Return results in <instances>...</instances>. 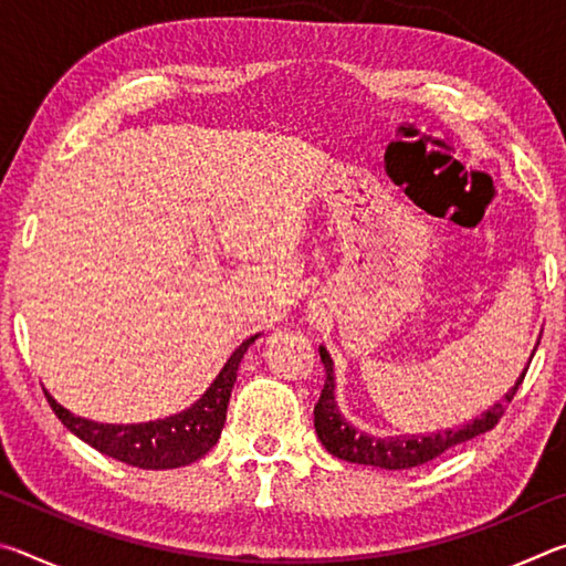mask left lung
Wrapping results in <instances>:
<instances>
[{
  "label": "left lung",
  "instance_id": "left-lung-1",
  "mask_svg": "<svg viewBox=\"0 0 566 566\" xmlns=\"http://www.w3.org/2000/svg\"><path fill=\"white\" fill-rule=\"evenodd\" d=\"M536 347H539V339L534 344L530 361L534 357ZM319 357H322L324 369H327L322 397L317 401V407H314V429H317L319 442L329 454L344 459V462L369 464L379 469H411V467L427 464L439 454H444L447 449L490 432V429L496 427V421L502 419L506 405L514 399L516 389H520L522 379L526 375V369H530V364H526L522 375L516 377L514 387L506 391L496 405H492L490 409L482 411V415L474 417L472 421H467V424H462L459 429H442V432H432V434L375 437L349 424L347 417L342 415V409L337 405V377H334V361L329 357L327 347H319Z\"/></svg>",
  "mask_w": 566,
  "mask_h": 566
}]
</instances>
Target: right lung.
<instances>
[{
    "instance_id": "right-lung-1",
    "label": "right lung",
    "mask_w": 566,
    "mask_h": 566,
    "mask_svg": "<svg viewBox=\"0 0 566 566\" xmlns=\"http://www.w3.org/2000/svg\"><path fill=\"white\" fill-rule=\"evenodd\" d=\"M260 337L262 334H254V337L239 344L205 395L195 405L165 419L137 421V424H104V421L72 415L46 389L44 397L54 415L62 419V424L102 454L139 469L187 467L202 459L217 444L227 419V405L232 397L239 364H242L247 349Z\"/></svg>"
}]
</instances>
